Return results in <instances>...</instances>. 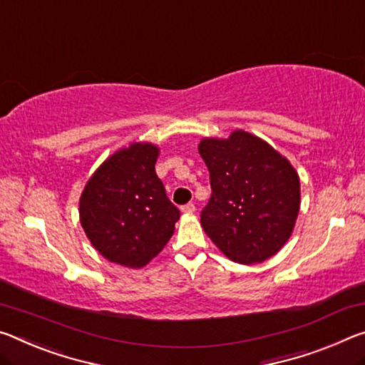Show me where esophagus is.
Instances as JSON below:
<instances>
[{"label":"esophagus","mask_w":365,"mask_h":365,"mask_svg":"<svg viewBox=\"0 0 365 365\" xmlns=\"http://www.w3.org/2000/svg\"><path fill=\"white\" fill-rule=\"evenodd\" d=\"M195 211H196V207H195L193 203H188V205L182 206V212H183V214H193Z\"/></svg>","instance_id":"obj_1"}]
</instances>
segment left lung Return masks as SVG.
<instances>
[{
	"label": "left lung",
	"mask_w": 365,
	"mask_h": 365,
	"mask_svg": "<svg viewBox=\"0 0 365 365\" xmlns=\"http://www.w3.org/2000/svg\"><path fill=\"white\" fill-rule=\"evenodd\" d=\"M200 155L210 170L211 200L201 227L225 257L263 263L286 245L300 210V180L281 153L252 133L203 138Z\"/></svg>",
	"instance_id": "obj_1"
}]
</instances>
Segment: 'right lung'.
<instances>
[{
  "mask_svg": "<svg viewBox=\"0 0 365 365\" xmlns=\"http://www.w3.org/2000/svg\"><path fill=\"white\" fill-rule=\"evenodd\" d=\"M160 149L138 141L118 149L92 173L79 198V221L108 262L140 269L175 230L180 212L155 173Z\"/></svg>",
  "mask_w": 365,
  "mask_h": 365,
  "instance_id": "add662e5",
  "label": "right lung"
}]
</instances>
